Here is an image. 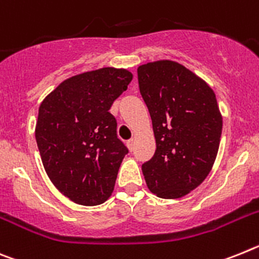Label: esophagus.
I'll list each match as a JSON object with an SVG mask.
<instances>
[{"label":"esophagus","mask_w":259,"mask_h":259,"mask_svg":"<svg viewBox=\"0 0 259 259\" xmlns=\"http://www.w3.org/2000/svg\"><path fill=\"white\" fill-rule=\"evenodd\" d=\"M126 145L127 147H129L130 151H133V150H134V139H129V141L126 142Z\"/></svg>","instance_id":"esophagus-1"}]
</instances>
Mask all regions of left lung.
I'll return each instance as SVG.
<instances>
[{"instance_id":"obj_1","label":"left lung","mask_w":259,"mask_h":259,"mask_svg":"<svg viewBox=\"0 0 259 259\" xmlns=\"http://www.w3.org/2000/svg\"><path fill=\"white\" fill-rule=\"evenodd\" d=\"M139 91L152 120L156 150L142 164L148 189L181 198L207 177L219 150L223 120L207 83L175 61L138 67Z\"/></svg>"}]
</instances>
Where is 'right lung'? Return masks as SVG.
<instances>
[{
	"instance_id": "right-lung-1",
	"label": "right lung",
	"mask_w": 259,
	"mask_h": 259,
	"mask_svg": "<svg viewBox=\"0 0 259 259\" xmlns=\"http://www.w3.org/2000/svg\"><path fill=\"white\" fill-rule=\"evenodd\" d=\"M125 69L74 75L39 108L36 143L53 185L69 199L96 206L111 197L127 147L117 137L112 104L132 82Z\"/></svg>"
}]
</instances>
